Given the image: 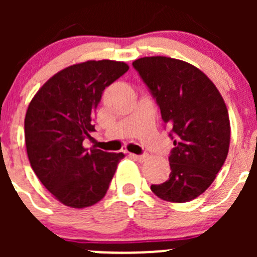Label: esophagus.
<instances>
[{
	"mask_svg": "<svg viewBox=\"0 0 257 257\" xmlns=\"http://www.w3.org/2000/svg\"><path fill=\"white\" fill-rule=\"evenodd\" d=\"M131 157L132 158H134V159L136 160H138V162H144L145 159H147L148 158V155L147 154H143V155H137V154H131Z\"/></svg>",
	"mask_w": 257,
	"mask_h": 257,
	"instance_id": "obj_1",
	"label": "esophagus"
}]
</instances>
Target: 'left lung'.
I'll use <instances>...</instances> for the list:
<instances>
[{"instance_id": "1", "label": "left lung", "mask_w": 257, "mask_h": 257, "mask_svg": "<svg viewBox=\"0 0 257 257\" xmlns=\"http://www.w3.org/2000/svg\"><path fill=\"white\" fill-rule=\"evenodd\" d=\"M133 67L157 100L174 145L169 179L152 185L158 198L188 203L212 184L229 153L226 104L205 73L170 57H143Z\"/></svg>"}]
</instances>
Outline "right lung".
<instances>
[{"label":"right lung","instance_id":"right-lung-1","mask_svg":"<svg viewBox=\"0 0 257 257\" xmlns=\"http://www.w3.org/2000/svg\"><path fill=\"white\" fill-rule=\"evenodd\" d=\"M129 69L124 62L87 61L62 69L38 89L25 118L33 172L63 205L87 208L107 194L123 153L83 147L95 132L93 114L103 90Z\"/></svg>","mask_w":257,"mask_h":257}]
</instances>
